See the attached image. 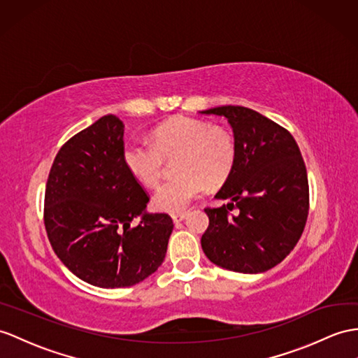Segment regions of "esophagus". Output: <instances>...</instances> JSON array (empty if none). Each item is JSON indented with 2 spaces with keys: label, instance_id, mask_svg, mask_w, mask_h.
I'll return each instance as SVG.
<instances>
[{
  "label": "esophagus",
  "instance_id": "1",
  "mask_svg": "<svg viewBox=\"0 0 358 358\" xmlns=\"http://www.w3.org/2000/svg\"><path fill=\"white\" fill-rule=\"evenodd\" d=\"M187 215H188L187 211H185V213H178V214H173L171 219H173L174 223H179V222H182V220H185Z\"/></svg>",
  "mask_w": 358,
  "mask_h": 358
}]
</instances>
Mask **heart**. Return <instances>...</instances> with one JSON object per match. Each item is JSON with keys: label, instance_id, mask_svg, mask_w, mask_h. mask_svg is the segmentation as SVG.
I'll return each mask as SVG.
<instances>
[{"label": "heart", "instance_id": "1", "mask_svg": "<svg viewBox=\"0 0 358 358\" xmlns=\"http://www.w3.org/2000/svg\"><path fill=\"white\" fill-rule=\"evenodd\" d=\"M152 143L130 141L123 147L127 171L145 187H156L165 159L178 158L179 178L165 182L153 194V205L165 213L184 211L202 196L206 184L217 187L229 178L237 158L232 135L206 121L176 117L155 127Z\"/></svg>", "mask_w": 358, "mask_h": 358}]
</instances>
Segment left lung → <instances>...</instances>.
<instances>
[{"label": "left lung", "instance_id": "1", "mask_svg": "<svg viewBox=\"0 0 358 358\" xmlns=\"http://www.w3.org/2000/svg\"><path fill=\"white\" fill-rule=\"evenodd\" d=\"M200 113L228 120L237 147L234 169L215 194L229 203L205 209L202 249L211 263L232 272H266L290 254L307 222L308 178L299 147L289 130L249 108Z\"/></svg>", "mask_w": 358, "mask_h": 358}]
</instances>
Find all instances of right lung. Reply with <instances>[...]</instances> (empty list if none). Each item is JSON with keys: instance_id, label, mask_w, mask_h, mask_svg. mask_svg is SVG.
<instances>
[{"instance_id": "add662e5", "label": "right lung", "mask_w": 358, "mask_h": 358, "mask_svg": "<svg viewBox=\"0 0 358 358\" xmlns=\"http://www.w3.org/2000/svg\"><path fill=\"white\" fill-rule=\"evenodd\" d=\"M123 136V121L104 115L68 139L45 188L43 222L53 250L77 278L101 289L155 273L173 231L169 214L147 213L149 196L124 167Z\"/></svg>"}]
</instances>
